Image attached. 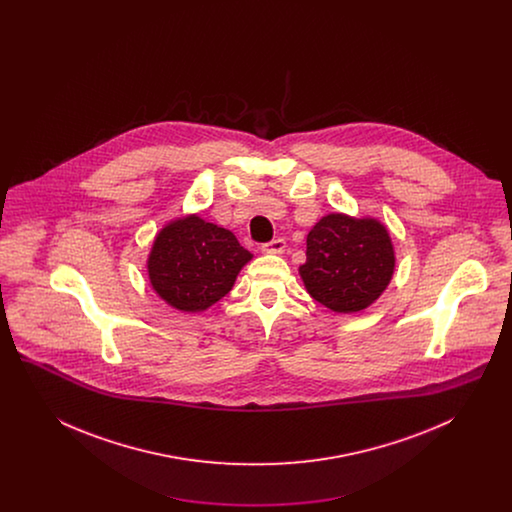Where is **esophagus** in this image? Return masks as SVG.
Masks as SVG:
<instances>
[{"mask_svg": "<svg viewBox=\"0 0 512 512\" xmlns=\"http://www.w3.org/2000/svg\"><path fill=\"white\" fill-rule=\"evenodd\" d=\"M261 249H263L265 253H284L286 242H284L282 238H276V240H272V242L261 245Z\"/></svg>", "mask_w": 512, "mask_h": 512, "instance_id": "1", "label": "esophagus"}]
</instances>
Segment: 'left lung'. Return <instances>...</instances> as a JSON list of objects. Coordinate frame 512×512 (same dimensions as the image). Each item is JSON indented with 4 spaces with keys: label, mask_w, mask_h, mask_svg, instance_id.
Instances as JSON below:
<instances>
[{
    "label": "left lung",
    "mask_w": 512,
    "mask_h": 512,
    "mask_svg": "<svg viewBox=\"0 0 512 512\" xmlns=\"http://www.w3.org/2000/svg\"><path fill=\"white\" fill-rule=\"evenodd\" d=\"M393 268V245L384 224L334 213L309 232L307 261L299 274L315 301L336 313H357L388 288Z\"/></svg>",
    "instance_id": "8db88e82"
}]
</instances>
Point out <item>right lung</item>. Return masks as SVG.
Returning <instances> with one entry per match:
<instances>
[{"label": "right lung", "instance_id": "obj_1", "mask_svg": "<svg viewBox=\"0 0 512 512\" xmlns=\"http://www.w3.org/2000/svg\"><path fill=\"white\" fill-rule=\"evenodd\" d=\"M251 257L230 230L192 215L157 234L147 272L153 290L169 305L195 313L230 292Z\"/></svg>", "mask_w": 512, "mask_h": 512}]
</instances>
